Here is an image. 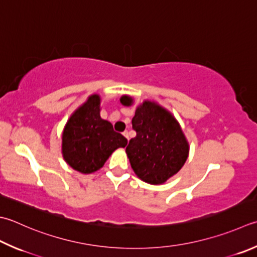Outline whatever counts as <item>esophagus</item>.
<instances>
[{
	"label": "esophagus",
	"mask_w": 257,
	"mask_h": 257,
	"mask_svg": "<svg viewBox=\"0 0 257 257\" xmlns=\"http://www.w3.org/2000/svg\"><path fill=\"white\" fill-rule=\"evenodd\" d=\"M123 135L128 140V132H127V131H125V132H123Z\"/></svg>",
	"instance_id": "esophagus-1"
}]
</instances>
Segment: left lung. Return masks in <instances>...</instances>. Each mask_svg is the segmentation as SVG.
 Returning <instances> with one entry per match:
<instances>
[{"label":"left lung","mask_w":257,"mask_h":257,"mask_svg":"<svg viewBox=\"0 0 257 257\" xmlns=\"http://www.w3.org/2000/svg\"><path fill=\"white\" fill-rule=\"evenodd\" d=\"M120 104L132 106V96ZM137 137L131 139L126 154L134 173L150 185H162L177 174L189 156V142L174 115L154 100L137 106L132 118Z\"/></svg>","instance_id":"left-lung-1"}]
</instances>
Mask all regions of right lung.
Here are the masks:
<instances>
[{"mask_svg":"<svg viewBox=\"0 0 257 257\" xmlns=\"http://www.w3.org/2000/svg\"><path fill=\"white\" fill-rule=\"evenodd\" d=\"M127 140L115 132L110 122L100 117V96H88L70 115L62 131L61 153L74 170L90 174L103 168L118 148H125Z\"/></svg>","mask_w":257,"mask_h":257,"instance_id":"1","label":"right lung"}]
</instances>
